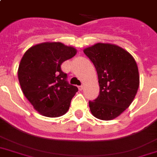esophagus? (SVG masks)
I'll return each instance as SVG.
<instances>
[{"mask_svg": "<svg viewBox=\"0 0 157 157\" xmlns=\"http://www.w3.org/2000/svg\"><path fill=\"white\" fill-rule=\"evenodd\" d=\"M78 90H80V91H82V90H83V85L78 86Z\"/></svg>", "mask_w": 157, "mask_h": 157, "instance_id": "esophagus-1", "label": "esophagus"}]
</instances>
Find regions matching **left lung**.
<instances>
[{
  "instance_id": "left-lung-1",
  "label": "left lung",
  "mask_w": 157,
  "mask_h": 157,
  "mask_svg": "<svg viewBox=\"0 0 157 157\" xmlns=\"http://www.w3.org/2000/svg\"><path fill=\"white\" fill-rule=\"evenodd\" d=\"M83 52L95 66L100 87L98 97L88 102L92 114L103 121L116 118L131 105L138 90L136 60L114 44L97 43Z\"/></svg>"
}]
</instances>
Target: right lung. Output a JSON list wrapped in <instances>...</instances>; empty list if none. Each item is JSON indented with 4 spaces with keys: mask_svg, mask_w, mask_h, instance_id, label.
I'll use <instances>...</instances> for the list:
<instances>
[{
    "mask_svg": "<svg viewBox=\"0 0 157 157\" xmlns=\"http://www.w3.org/2000/svg\"><path fill=\"white\" fill-rule=\"evenodd\" d=\"M77 54V49L61 42H44L25 51L18 68L22 92L39 113L58 117L68 112L76 86L66 81L60 65Z\"/></svg>",
    "mask_w": 157,
    "mask_h": 157,
    "instance_id": "obj_1",
    "label": "right lung"
}]
</instances>
